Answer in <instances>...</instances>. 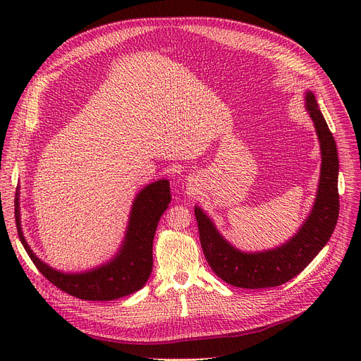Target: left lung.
Wrapping results in <instances>:
<instances>
[{"instance_id":"8db88e82","label":"left lung","mask_w":361,"mask_h":361,"mask_svg":"<svg viewBox=\"0 0 361 361\" xmlns=\"http://www.w3.org/2000/svg\"><path fill=\"white\" fill-rule=\"evenodd\" d=\"M306 109L320 143V178L312 212L294 237L276 249L245 253L226 241L199 206H195L203 255L212 271L226 283L240 288H268L297 276L325 247L339 214L338 152L332 133L314 94L306 93Z\"/></svg>"}]
</instances>
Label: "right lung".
<instances>
[{
	"label": "right lung",
	"instance_id": "right-lung-1",
	"mask_svg": "<svg viewBox=\"0 0 361 361\" xmlns=\"http://www.w3.org/2000/svg\"><path fill=\"white\" fill-rule=\"evenodd\" d=\"M18 193L14 199V216L18 238L39 272L64 293L89 301L117 300L139 291L150 276L154 257L152 245L158 222L171 202L169 181L158 180L142 188L131 206L126 238L116 257L102 267L82 274H64L48 267L30 250L22 233Z\"/></svg>",
	"mask_w": 361,
	"mask_h": 361
}]
</instances>
